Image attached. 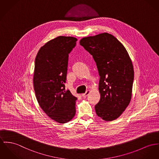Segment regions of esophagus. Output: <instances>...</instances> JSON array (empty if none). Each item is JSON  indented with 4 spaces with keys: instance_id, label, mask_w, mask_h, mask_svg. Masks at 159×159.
Masks as SVG:
<instances>
[{
    "instance_id": "obj_1",
    "label": "esophagus",
    "mask_w": 159,
    "mask_h": 159,
    "mask_svg": "<svg viewBox=\"0 0 159 159\" xmlns=\"http://www.w3.org/2000/svg\"><path fill=\"white\" fill-rule=\"evenodd\" d=\"M89 93H90V91H89V90H88V91H86L85 93H84V94H82V96L84 97V98H86L89 94Z\"/></svg>"
}]
</instances>
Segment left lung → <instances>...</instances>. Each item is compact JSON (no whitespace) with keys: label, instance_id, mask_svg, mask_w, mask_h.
I'll use <instances>...</instances> for the list:
<instances>
[{"label":"left lung","instance_id":"left-lung-1","mask_svg":"<svg viewBox=\"0 0 159 159\" xmlns=\"http://www.w3.org/2000/svg\"><path fill=\"white\" fill-rule=\"evenodd\" d=\"M80 44L93 56L100 77L96 112L105 121L114 120L131 99L134 68L131 58L122 43L107 33L84 37Z\"/></svg>","mask_w":159,"mask_h":159}]
</instances>
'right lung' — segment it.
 <instances>
[{
    "mask_svg": "<svg viewBox=\"0 0 159 159\" xmlns=\"http://www.w3.org/2000/svg\"><path fill=\"white\" fill-rule=\"evenodd\" d=\"M73 37L59 36L42 46L37 54L33 85L37 100L53 120L65 123L75 114V101L70 90L65 91L68 54L75 46Z\"/></svg>",
    "mask_w": 159,
    "mask_h": 159,
    "instance_id": "obj_1",
    "label": "right lung"
}]
</instances>
